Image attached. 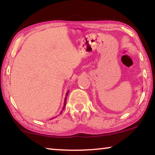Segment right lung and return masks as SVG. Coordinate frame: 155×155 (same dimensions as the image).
Wrapping results in <instances>:
<instances>
[{"instance_id": "1", "label": "right lung", "mask_w": 155, "mask_h": 155, "mask_svg": "<svg viewBox=\"0 0 155 155\" xmlns=\"http://www.w3.org/2000/svg\"><path fill=\"white\" fill-rule=\"evenodd\" d=\"M68 93H69V91H67V93H66V95H65V100H64V107H63V109H62V111H63V110H64V108H65V103H66L67 96H68ZM62 111H61V112H60V114H61V113H62Z\"/></svg>"}]
</instances>
